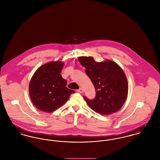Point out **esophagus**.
<instances>
[{
    "label": "esophagus",
    "mask_w": 160,
    "mask_h": 160,
    "mask_svg": "<svg viewBox=\"0 0 160 160\" xmlns=\"http://www.w3.org/2000/svg\"><path fill=\"white\" fill-rule=\"evenodd\" d=\"M77 92H78V93H83V92H84V90H83V88H80L79 89L77 90Z\"/></svg>",
    "instance_id": "esophagus-1"
}]
</instances>
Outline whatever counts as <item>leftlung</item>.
<instances>
[{"label": "left lung", "mask_w": 160, "mask_h": 160, "mask_svg": "<svg viewBox=\"0 0 160 160\" xmlns=\"http://www.w3.org/2000/svg\"><path fill=\"white\" fill-rule=\"evenodd\" d=\"M79 62L85 68V73L95 86L93 99L84 98L89 107L102 115L118 112L124 104L128 93V80L117 63L107 61L97 62L92 57H79Z\"/></svg>", "instance_id": "obj_1"}]
</instances>
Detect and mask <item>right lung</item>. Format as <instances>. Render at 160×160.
Masks as SVG:
<instances>
[{
  "label": "right lung",
  "mask_w": 160,
  "mask_h": 160,
  "mask_svg": "<svg viewBox=\"0 0 160 160\" xmlns=\"http://www.w3.org/2000/svg\"><path fill=\"white\" fill-rule=\"evenodd\" d=\"M63 63L59 61L43 65L32 76L29 85L33 104L45 112H52L67 102L75 93L67 87V81L60 74Z\"/></svg>",
  "instance_id": "add662e5"
}]
</instances>
